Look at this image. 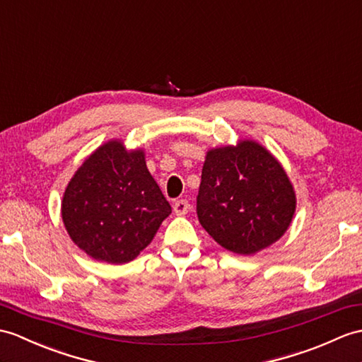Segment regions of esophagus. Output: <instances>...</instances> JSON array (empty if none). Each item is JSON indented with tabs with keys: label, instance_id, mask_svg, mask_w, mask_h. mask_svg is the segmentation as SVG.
Masks as SVG:
<instances>
[{
	"label": "esophagus",
	"instance_id": "obj_1",
	"mask_svg": "<svg viewBox=\"0 0 362 362\" xmlns=\"http://www.w3.org/2000/svg\"><path fill=\"white\" fill-rule=\"evenodd\" d=\"M173 208H174V213L177 216H185L189 211V204H188V200L180 199V200L175 202Z\"/></svg>",
	"mask_w": 362,
	"mask_h": 362
}]
</instances>
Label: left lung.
Segmentation results:
<instances>
[{"instance_id": "1", "label": "left lung", "mask_w": 362, "mask_h": 362, "mask_svg": "<svg viewBox=\"0 0 362 362\" xmlns=\"http://www.w3.org/2000/svg\"><path fill=\"white\" fill-rule=\"evenodd\" d=\"M295 211L296 194L287 173L257 141L208 151L197 217L221 247L256 255L284 236Z\"/></svg>"}]
</instances>
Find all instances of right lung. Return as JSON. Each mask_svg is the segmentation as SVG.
I'll return each mask as SVG.
<instances>
[{
  "mask_svg": "<svg viewBox=\"0 0 362 362\" xmlns=\"http://www.w3.org/2000/svg\"><path fill=\"white\" fill-rule=\"evenodd\" d=\"M170 214L143 149L128 151L122 140L98 146L67 183L62 200L63 222L75 245L107 264L136 259Z\"/></svg>",
  "mask_w": 362,
  "mask_h": 362,
  "instance_id": "1",
  "label": "right lung"
}]
</instances>
